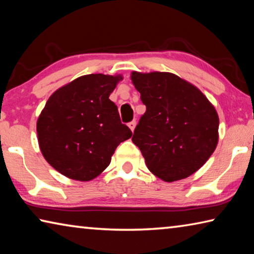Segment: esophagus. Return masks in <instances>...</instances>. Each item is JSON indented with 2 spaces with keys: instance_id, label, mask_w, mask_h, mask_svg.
Wrapping results in <instances>:
<instances>
[{
  "instance_id": "34e87169",
  "label": "esophagus",
  "mask_w": 254,
  "mask_h": 254,
  "mask_svg": "<svg viewBox=\"0 0 254 254\" xmlns=\"http://www.w3.org/2000/svg\"><path fill=\"white\" fill-rule=\"evenodd\" d=\"M128 126V127L131 128V131H134V128H135V126H136V122L135 121H131L130 123L127 124Z\"/></svg>"
}]
</instances>
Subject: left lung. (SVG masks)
I'll use <instances>...</instances> for the list:
<instances>
[{"label": "left lung", "instance_id": "1", "mask_svg": "<svg viewBox=\"0 0 254 254\" xmlns=\"http://www.w3.org/2000/svg\"><path fill=\"white\" fill-rule=\"evenodd\" d=\"M147 107L132 141L163 182L187 178L203 167L218 142V115L196 86L171 72L133 71Z\"/></svg>", "mask_w": 254, "mask_h": 254}]
</instances>
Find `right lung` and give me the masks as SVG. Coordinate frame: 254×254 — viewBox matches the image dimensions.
<instances>
[{
    "label": "right lung",
    "instance_id": "obj_1",
    "mask_svg": "<svg viewBox=\"0 0 254 254\" xmlns=\"http://www.w3.org/2000/svg\"><path fill=\"white\" fill-rule=\"evenodd\" d=\"M121 75L91 74L57 89L37 122L42 154L66 177L88 182L110 165L118 145L132 132L121 123L111 93Z\"/></svg>",
    "mask_w": 254,
    "mask_h": 254
}]
</instances>
